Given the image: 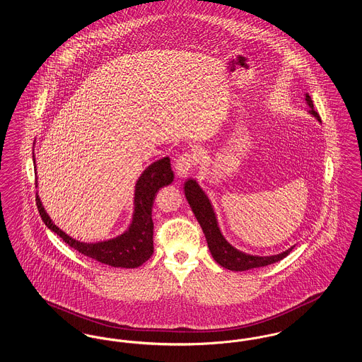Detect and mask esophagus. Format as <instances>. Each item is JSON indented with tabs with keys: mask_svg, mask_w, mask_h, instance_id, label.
I'll list each match as a JSON object with an SVG mask.
<instances>
[{
	"mask_svg": "<svg viewBox=\"0 0 362 362\" xmlns=\"http://www.w3.org/2000/svg\"><path fill=\"white\" fill-rule=\"evenodd\" d=\"M197 156L191 152H185L177 157L176 160V165L175 170L179 177H186L189 175V171L197 165Z\"/></svg>",
	"mask_w": 362,
	"mask_h": 362,
	"instance_id": "esophagus-1",
	"label": "esophagus"
}]
</instances>
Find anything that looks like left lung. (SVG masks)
<instances>
[{
    "instance_id": "left-lung-1",
    "label": "left lung",
    "mask_w": 362,
    "mask_h": 362,
    "mask_svg": "<svg viewBox=\"0 0 362 362\" xmlns=\"http://www.w3.org/2000/svg\"><path fill=\"white\" fill-rule=\"evenodd\" d=\"M305 100L310 107V112L320 121L319 114L313 110V103L310 95H305ZM185 194L189 201V206L192 209L198 223L201 225L205 238H206L209 250L213 255L214 260L221 264L225 269L232 272H245L257 267L269 266L272 263L279 262L281 259L288 257L293 250L291 247L282 254L273 255V257H257V255H248L241 251L233 248L228 241L225 240L224 236L221 235V230L217 224L216 213L211 207V204L206 197V194L198 186V183L192 179H189L185 185Z\"/></svg>"
}]
</instances>
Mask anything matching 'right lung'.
<instances>
[{"label": "right lung", "instance_id": "obj_1", "mask_svg": "<svg viewBox=\"0 0 362 362\" xmlns=\"http://www.w3.org/2000/svg\"><path fill=\"white\" fill-rule=\"evenodd\" d=\"M173 173L170 157H164L149 165L139 176L134 197L133 224L119 238L112 240L86 244L71 239L52 223L36 195V206L43 223L55 232L69 247L88 258L95 259L114 267L134 269L145 263L153 254V221L152 206L157 191L171 185ZM36 185V183H35Z\"/></svg>", "mask_w": 362, "mask_h": 362}]
</instances>
